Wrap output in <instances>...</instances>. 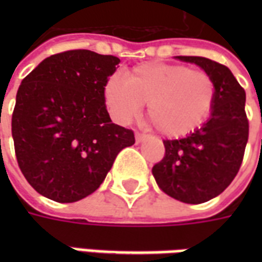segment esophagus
Segmentation results:
<instances>
[{
	"label": "esophagus",
	"mask_w": 262,
	"mask_h": 262,
	"mask_svg": "<svg viewBox=\"0 0 262 262\" xmlns=\"http://www.w3.org/2000/svg\"><path fill=\"white\" fill-rule=\"evenodd\" d=\"M144 139H146V135H143V133H139V132H137V133H136V143H142Z\"/></svg>",
	"instance_id": "34e87169"
}]
</instances>
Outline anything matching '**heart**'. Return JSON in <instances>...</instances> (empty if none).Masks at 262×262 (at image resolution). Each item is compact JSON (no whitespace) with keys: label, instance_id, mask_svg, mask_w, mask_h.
Listing matches in <instances>:
<instances>
[{"label":"heart","instance_id":"obj_1","mask_svg":"<svg viewBox=\"0 0 262 262\" xmlns=\"http://www.w3.org/2000/svg\"><path fill=\"white\" fill-rule=\"evenodd\" d=\"M103 98L115 119L127 123L147 103V116L168 137L187 136L206 122L216 101L213 78L184 64L143 63L127 71L126 80L111 77Z\"/></svg>","mask_w":262,"mask_h":262}]
</instances>
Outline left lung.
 I'll list each match as a JSON object with an SVG mask.
<instances>
[{
	"instance_id": "obj_1",
	"label": "left lung",
	"mask_w": 262,
	"mask_h": 262,
	"mask_svg": "<svg viewBox=\"0 0 262 262\" xmlns=\"http://www.w3.org/2000/svg\"><path fill=\"white\" fill-rule=\"evenodd\" d=\"M208 73L216 85L210 118L182 139L163 140L165 154L154 165L160 189L184 203H203L229 187L240 170L248 140L246 91L226 66L199 56H177Z\"/></svg>"
}]
</instances>
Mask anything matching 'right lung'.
<instances>
[{
	"label": "right lung",
	"mask_w": 262,
	"mask_h": 262,
	"mask_svg": "<svg viewBox=\"0 0 262 262\" xmlns=\"http://www.w3.org/2000/svg\"><path fill=\"white\" fill-rule=\"evenodd\" d=\"M120 60L91 50L45 59L22 80L12 114L18 165L32 188L60 203L95 192L135 135L112 123L103 86Z\"/></svg>",
	"instance_id": "add662e5"
}]
</instances>
